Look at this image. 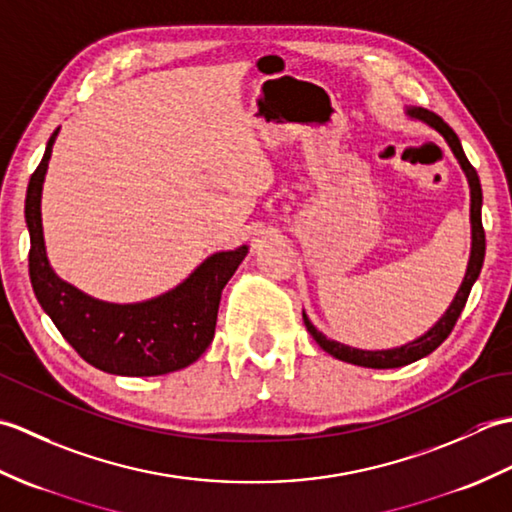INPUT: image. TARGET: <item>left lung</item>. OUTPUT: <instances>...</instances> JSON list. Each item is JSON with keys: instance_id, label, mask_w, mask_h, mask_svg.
I'll use <instances>...</instances> for the list:
<instances>
[{"instance_id": "left-lung-1", "label": "left lung", "mask_w": 512, "mask_h": 512, "mask_svg": "<svg viewBox=\"0 0 512 512\" xmlns=\"http://www.w3.org/2000/svg\"><path fill=\"white\" fill-rule=\"evenodd\" d=\"M407 114L411 118H418V121H422V123H427L429 127L436 129L438 134H442V138L449 143L453 156L458 158L462 171L466 173V180H469V187H471V237H473L471 257H469V266H466V275H464L458 295H455V299L451 301V306L447 312H444V317L436 325H433L429 332L418 336L416 341L405 343L400 347H391V350H374V352L372 350H356V347L332 341L325 334H321L317 328H314L310 319L306 317V312H303V323H306V328L312 334V339L317 341L325 352L332 354L334 358H339V361L361 365V367H372V369H391V367L409 365L413 361H418V358L431 354L444 339H447L453 330L455 321H458V317L466 306V299H469V292L475 284V279L480 277V270L484 264V253H486V235H484V226H482V184H480V178H477V171L473 169L469 158H466V154H464L458 134H455L438 114L424 110V107H411V110H407Z\"/></svg>"}]
</instances>
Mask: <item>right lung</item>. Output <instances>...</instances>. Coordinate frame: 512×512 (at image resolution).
<instances>
[{"label":"right lung","instance_id":"obj_1","mask_svg":"<svg viewBox=\"0 0 512 512\" xmlns=\"http://www.w3.org/2000/svg\"><path fill=\"white\" fill-rule=\"evenodd\" d=\"M59 129L46 145L26 191L30 233V284L76 354L116 376H160L198 361L215 334L222 290L248 253V246L215 253L180 286L143 303H107L76 290L50 268L41 226V189Z\"/></svg>","mask_w":512,"mask_h":512}]
</instances>
